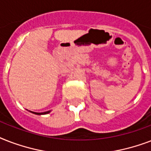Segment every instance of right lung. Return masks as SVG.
<instances>
[{
	"label": "right lung",
	"mask_w": 151,
	"mask_h": 151,
	"mask_svg": "<svg viewBox=\"0 0 151 151\" xmlns=\"http://www.w3.org/2000/svg\"><path fill=\"white\" fill-rule=\"evenodd\" d=\"M29 112L33 113L34 114H37V115H42V114H49L51 112V110H48V111H46V112L43 113H37V112H33V111H29Z\"/></svg>",
	"instance_id": "right-lung-1"
}]
</instances>
